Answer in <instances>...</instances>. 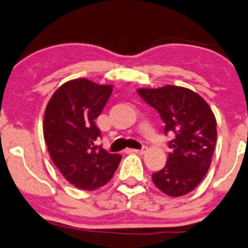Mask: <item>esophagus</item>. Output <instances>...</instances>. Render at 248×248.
Segmentation results:
<instances>
[{"label":"esophagus","instance_id":"obj_1","mask_svg":"<svg viewBox=\"0 0 248 248\" xmlns=\"http://www.w3.org/2000/svg\"><path fill=\"white\" fill-rule=\"evenodd\" d=\"M146 151H147V147H146V146H142V147L140 148V150H132V152L138 153V155H144Z\"/></svg>","mask_w":248,"mask_h":248}]
</instances>
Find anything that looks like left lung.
I'll return each mask as SVG.
<instances>
[{
	"label": "left lung",
	"instance_id": "obj_1",
	"mask_svg": "<svg viewBox=\"0 0 248 248\" xmlns=\"http://www.w3.org/2000/svg\"><path fill=\"white\" fill-rule=\"evenodd\" d=\"M146 103L165 124L164 133H173L164 169L152 174L155 186L171 197L189 194L204 178L216 142V119L208 103L195 91L176 85L138 89Z\"/></svg>",
	"mask_w": 248,
	"mask_h": 248
}]
</instances>
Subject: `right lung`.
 <instances>
[{
  "label": "right lung",
  "instance_id": "obj_1",
  "mask_svg": "<svg viewBox=\"0 0 248 248\" xmlns=\"http://www.w3.org/2000/svg\"><path fill=\"white\" fill-rule=\"evenodd\" d=\"M113 85L87 78L64 83L52 95L44 115V139L51 159L69 183L82 190L106 186L121 155L96 145L101 131L95 120L103 110Z\"/></svg>",
  "mask_w": 248,
  "mask_h": 248
}]
</instances>
